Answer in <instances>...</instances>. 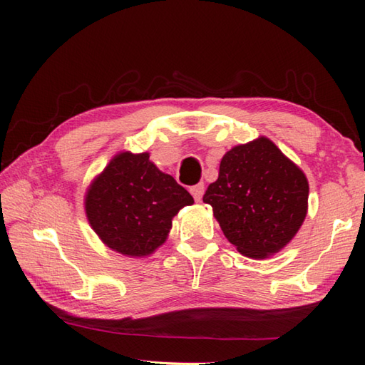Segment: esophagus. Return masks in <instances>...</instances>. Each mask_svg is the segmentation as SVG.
<instances>
[{"label": "esophagus", "instance_id": "obj_1", "mask_svg": "<svg viewBox=\"0 0 365 365\" xmlns=\"http://www.w3.org/2000/svg\"><path fill=\"white\" fill-rule=\"evenodd\" d=\"M204 191H205L204 182H199L197 185H195V187L190 188V192L192 195V197H195V200H200V199H202Z\"/></svg>", "mask_w": 365, "mask_h": 365}]
</instances>
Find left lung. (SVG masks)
<instances>
[{"mask_svg": "<svg viewBox=\"0 0 365 365\" xmlns=\"http://www.w3.org/2000/svg\"><path fill=\"white\" fill-rule=\"evenodd\" d=\"M304 173L262 136L224 155L204 202L229 242L246 257L267 259L297 235L307 213Z\"/></svg>", "mask_w": 365, "mask_h": 365, "instance_id": "obj_1", "label": "left lung"}]
</instances>
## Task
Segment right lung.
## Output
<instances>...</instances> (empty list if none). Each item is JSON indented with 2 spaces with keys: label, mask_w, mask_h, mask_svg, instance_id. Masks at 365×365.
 Returning a JSON list of instances; mask_svg holds the SVG:
<instances>
[{
  "label": "right lung",
  "mask_w": 365,
  "mask_h": 365,
  "mask_svg": "<svg viewBox=\"0 0 365 365\" xmlns=\"http://www.w3.org/2000/svg\"><path fill=\"white\" fill-rule=\"evenodd\" d=\"M195 199L149 153L120 152L88 188L84 208L100 240L113 251L144 257L166 242L173 218Z\"/></svg>",
  "instance_id": "1"
}]
</instances>
